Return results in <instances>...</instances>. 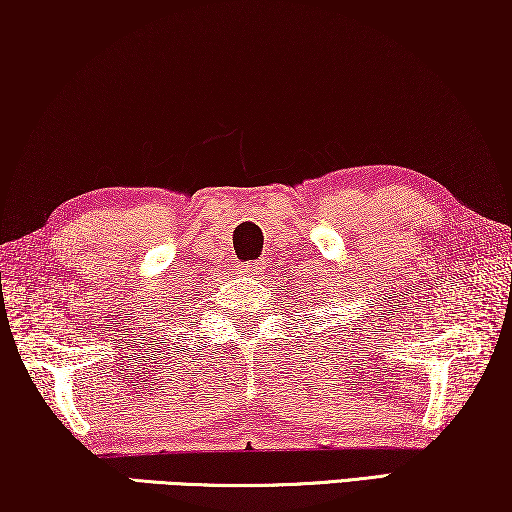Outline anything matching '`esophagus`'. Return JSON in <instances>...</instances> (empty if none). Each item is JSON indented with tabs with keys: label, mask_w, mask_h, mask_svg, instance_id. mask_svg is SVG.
Returning <instances> with one entry per match:
<instances>
[{
	"label": "esophagus",
	"mask_w": 512,
	"mask_h": 512,
	"mask_svg": "<svg viewBox=\"0 0 512 512\" xmlns=\"http://www.w3.org/2000/svg\"><path fill=\"white\" fill-rule=\"evenodd\" d=\"M258 272H261V263H242L240 265V275H244V277H254V275H258Z\"/></svg>",
	"instance_id": "obj_1"
}]
</instances>
